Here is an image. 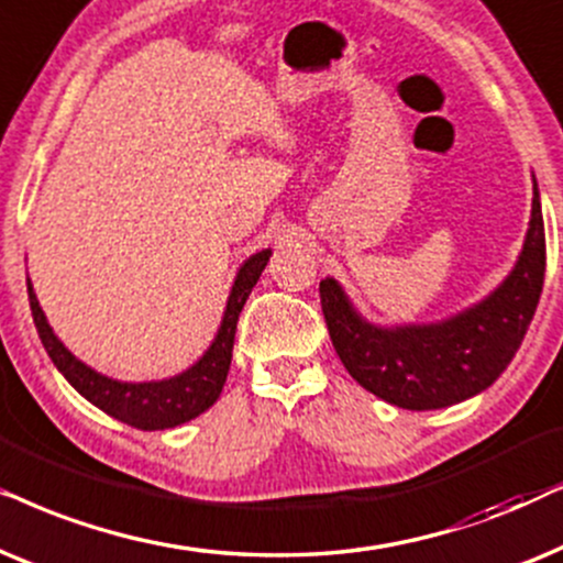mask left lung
<instances>
[{
  "label": "left lung",
  "instance_id": "obj_1",
  "mask_svg": "<svg viewBox=\"0 0 563 563\" xmlns=\"http://www.w3.org/2000/svg\"><path fill=\"white\" fill-rule=\"evenodd\" d=\"M545 275L538 187L512 273L474 309L427 327L378 329L363 321L332 277L319 283L321 311L342 365L360 386L401 409H440L484 391L520 350Z\"/></svg>",
  "mask_w": 563,
  "mask_h": 563
}]
</instances>
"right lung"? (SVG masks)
I'll return each mask as SVG.
<instances>
[{
    "mask_svg": "<svg viewBox=\"0 0 563 563\" xmlns=\"http://www.w3.org/2000/svg\"><path fill=\"white\" fill-rule=\"evenodd\" d=\"M267 260L269 250L257 252L254 257L244 262L234 280V288H231L227 313H223L221 329L219 334H216L213 344L190 371L179 373V376L169 380H154V384H120V380L100 376V373L87 368L85 363H79V360L58 342V336L54 334V329L48 327L46 313L37 306L33 286H30L27 280L30 311H33L35 329L37 334H41V342L43 347H46L48 357L54 360V365L64 373V378L69 380L87 401H92L97 409L104 411V415L136 427V430H167V427H177L183 422H190V419L198 415H203V411L208 407H213V401L219 399L231 365V350H234L239 313H242L254 283L260 280Z\"/></svg>",
    "mask_w": 563,
    "mask_h": 563,
    "instance_id": "obj_1",
    "label": "right lung"
}]
</instances>
